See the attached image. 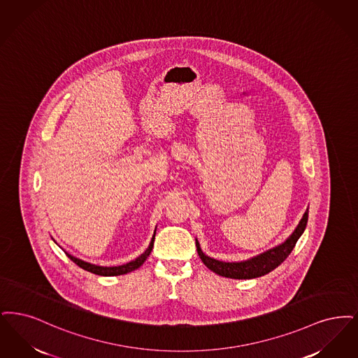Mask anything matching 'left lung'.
<instances>
[{
  "label": "left lung",
  "mask_w": 358,
  "mask_h": 358,
  "mask_svg": "<svg viewBox=\"0 0 358 358\" xmlns=\"http://www.w3.org/2000/svg\"><path fill=\"white\" fill-rule=\"evenodd\" d=\"M308 217H309V208H306V211H305L302 219L299 220L296 230L283 243H280L273 249L267 250V251H264V252L254 257V258H250L248 261L223 262V261L214 259L211 257H207L201 249V245H199L198 241H196V250H198V254H199L203 264H206L211 271H214L218 275L226 277V278H233V280L258 278V277H262L264 274L273 271L275 267H278L289 257V254L293 251L294 246H296V241L299 239V236L303 234L305 229H306Z\"/></svg>",
  "instance_id": "1"
}]
</instances>
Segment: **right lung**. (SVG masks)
<instances>
[{"label":"right lung","instance_id":"right-lung-1","mask_svg":"<svg viewBox=\"0 0 358 358\" xmlns=\"http://www.w3.org/2000/svg\"><path fill=\"white\" fill-rule=\"evenodd\" d=\"M155 233H154V236H152V239H151V243H150V246H148V249L145 250L141 255H139L135 261H131V262H128V264H122V266H112V267H104V266H97V264H88V262H84V261H81V259H78L76 257H73V255H71V254H68L66 251H64L65 254H66V257L71 259V261H73L75 264H78V267H81V268H84V270H87V271H90V273H94L96 275H103V277H113V275H123V274H127V273H131V271H134V270H136V268H139L141 264L145 262V259L148 258V255L151 254V251H152V248H154V241H155Z\"/></svg>","mask_w":358,"mask_h":358}]
</instances>
